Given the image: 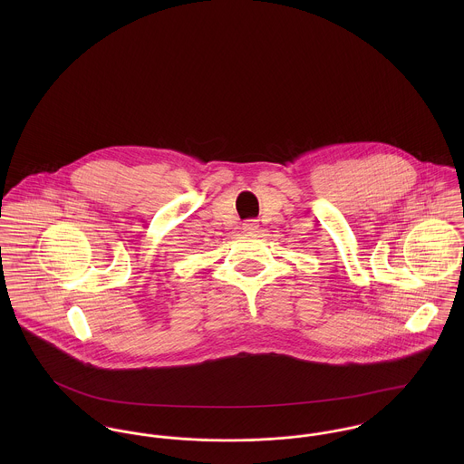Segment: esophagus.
Returning a JSON list of instances; mask_svg holds the SVG:
<instances>
[{"label": "esophagus", "mask_w": 464, "mask_h": 464, "mask_svg": "<svg viewBox=\"0 0 464 464\" xmlns=\"http://www.w3.org/2000/svg\"><path fill=\"white\" fill-rule=\"evenodd\" d=\"M243 230H245L246 234H256V232L259 230V223H257L256 219H248V221L243 223Z\"/></svg>", "instance_id": "34e87169"}]
</instances>
